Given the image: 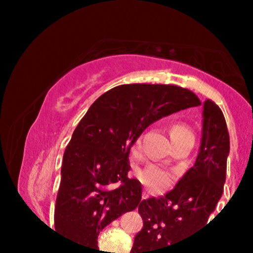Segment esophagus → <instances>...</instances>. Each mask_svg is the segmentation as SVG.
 I'll return each mask as SVG.
<instances>
[{"instance_id":"esophagus-1","label":"esophagus","mask_w":253,"mask_h":253,"mask_svg":"<svg viewBox=\"0 0 253 253\" xmlns=\"http://www.w3.org/2000/svg\"><path fill=\"white\" fill-rule=\"evenodd\" d=\"M148 198V195H143V199H147Z\"/></svg>"}]
</instances>
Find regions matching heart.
I'll return each mask as SVG.
<instances>
[{
	"label": "heart",
	"instance_id": "heart-1",
	"mask_svg": "<svg viewBox=\"0 0 253 253\" xmlns=\"http://www.w3.org/2000/svg\"><path fill=\"white\" fill-rule=\"evenodd\" d=\"M169 137L173 143L185 139V138L194 137V134L189 126L181 124V123H176L169 129ZM137 177L139 178V181L144 186L148 187L151 191H156V193L163 191L171 184V175L166 169H163L162 167L157 166V165H148L144 169H139L137 172Z\"/></svg>",
	"mask_w": 253,
	"mask_h": 253
}]
</instances>
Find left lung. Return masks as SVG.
Instances as JSON below:
<instances>
[{
  "mask_svg": "<svg viewBox=\"0 0 253 253\" xmlns=\"http://www.w3.org/2000/svg\"><path fill=\"white\" fill-rule=\"evenodd\" d=\"M229 154V134L218 105H203L202 142L194 166L162 198L139 203L143 228L130 253H167L208 223L222 198ZM208 225V224H207Z\"/></svg>",
  "mask_w": 253,
  "mask_h": 253,
  "instance_id": "obj_1",
  "label": "left lung"
}]
</instances>
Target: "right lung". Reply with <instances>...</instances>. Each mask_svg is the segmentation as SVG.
<instances>
[{"label": "right lung", "mask_w": 253, "mask_h": 253, "mask_svg": "<svg viewBox=\"0 0 253 253\" xmlns=\"http://www.w3.org/2000/svg\"><path fill=\"white\" fill-rule=\"evenodd\" d=\"M199 105L195 93L172 84H122L100 96L64 151L57 233L96 251L100 232L142 200V184L128 177L134 143L154 122Z\"/></svg>", "instance_id": "1"}]
</instances>
